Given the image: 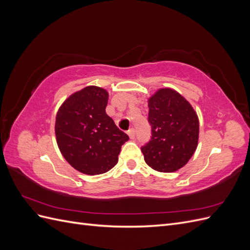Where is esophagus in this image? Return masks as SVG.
Masks as SVG:
<instances>
[{"mask_svg":"<svg viewBox=\"0 0 250 250\" xmlns=\"http://www.w3.org/2000/svg\"><path fill=\"white\" fill-rule=\"evenodd\" d=\"M127 133H128V135H129L130 139H134L135 138V130L133 129V128H130V129L127 131Z\"/></svg>","mask_w":250,"mask_h":250,"instance_id":"34e87169","label":"esophagus"}]
</instances>
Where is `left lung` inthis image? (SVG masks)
Returning <instances> with one entry per match:
<instances>
[{
	"label": "left lung",
	"mask_w": 250,
	"mask_h": 250,
	"mask_svg": "<svg viewBox=\"0 0 250 250\" xmlns=\"http://www.w3.org/2000/svg\"><path fill=\"white\" fill-rule=\"evenodd\" d=\"M148 106L151 138L141 148L145 162L158 172L177 171L197 148L198 117L191 104L171 88L158 90Z\"/></svg>",
	"instance_id": "obj_1"
}]
</instances>
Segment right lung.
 <instances>
[{"label": "right lung", "mask_w": 250, "mask_h": 250, "mask_svg": "<svg viewBox=\"0 0 250 250\" xmlns=\"http://www.w3.org/2000/svg\"><path fill=\"white\" fill-rule=\"evenodd\" d=\"M108 93L87 86L63 102L56 116L58 147L73 168L87 175L109 171L129 137L105 112Z\"/></svg>", "instance_id": "obj_1"}]
</instances>
